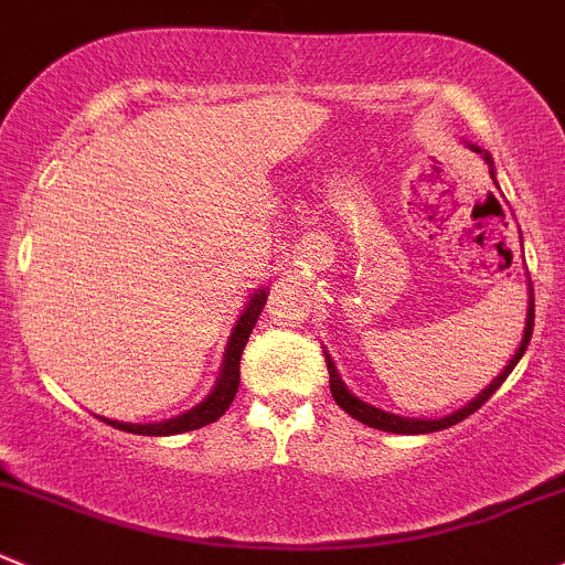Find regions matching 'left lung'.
Returning <instances> with one entry per match:
<instances>
[{"instance_id": "obj_1", "label": "left lung", "mask_w": 565, "mask_h": 565, "mask_svg": "<svg viewBox=\"0 0 565 565\" xmlns=\"http://www.w3.org/2000/svg\"><path fill=\"white\" fill-rule=\"evenodd\" d=\"M469 149L478 151V154H483L486 166H489V171H491V179H494V162H491L489 151H480L478 146H472V143H469ZM494 184H497V179H494ZM527 295H530V298H527V317H524L522 342H519L516 353L511 355V361H508V364H505V370H502L500 375H497L494 381H491L489 386H486L483 392L478 394V397L469 399V403L463 405V408L452 411V414H447V416H436V419H414V416H397V414H388V411H383V408H375V405H370V403H364V399H359L353 392H350L348 386H344V381H342V375H339L337 364H333L331 353H328V350H326L328 381H331V394H333V399H337V405L344 411V414H350V416H353V419L364 422L366 428L386 430V434L419 436V434H436V430H445V428H450V425H458V422L467 419L469 414H475V411H478L480 405H483L486 399H489L491 394H494L497 388H500L502 383H505V377L511 375L513 366L519 364V359H522L524 350H527L530 337H533V317H535V315H533V311H535V303H533V284H527Z\"/></svg>"}]
</instances>
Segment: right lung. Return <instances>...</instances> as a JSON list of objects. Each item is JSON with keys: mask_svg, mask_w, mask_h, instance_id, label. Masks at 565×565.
Segmentation results:
<instances>
[{"mask_svg": "<svg viewBox=\"0 0 565 565\" xmlns=\"http://www.w3.org/2000/svg\"><path fill=\"white\" fill-rule=\"evenodd\" d=\"M265 300H267V287L256 289V292L248 298L237 326H234L232 337H228L226 353H223L221 375H217L212 392L206 394L199 405H193V408L184 411V414L171 416V419L146 422V425H137V422L104 419V416L102 419L107 422V425H113V428L126 430V434H137V436H177V434H188V430H199L204 428V425H210V422L221 419L239 388V359H243V350L245 344H248L250 331H254L256 320H259L262 309H265Z\"/></svg>", "mask_w": 565, "mask_h": 565, "instance_id": "obj_1", "label": "right lung"}]
</instances>
